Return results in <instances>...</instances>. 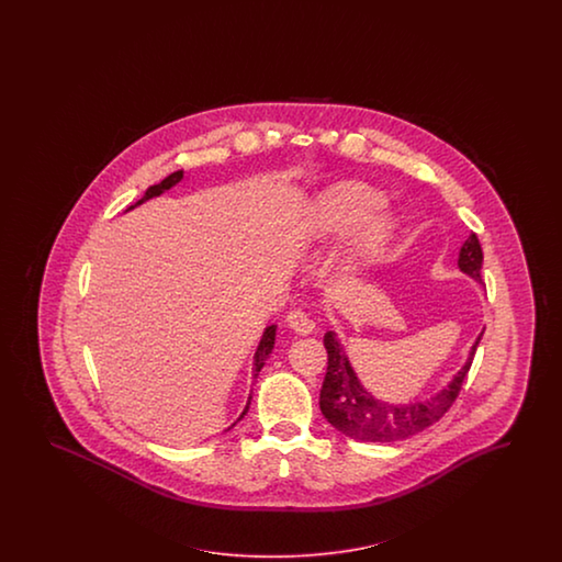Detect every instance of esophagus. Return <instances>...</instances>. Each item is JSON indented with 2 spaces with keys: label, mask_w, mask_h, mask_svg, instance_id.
I'll use <instances>...</instances> for the list:
<instances>
[{
  "label": "esophagus",
  "mask_w": 562,
  "mask_h": 562,
  "mask_svg": "<svg viewBox=\"0 0 562 562\" xmlns=\"http://www.w3.org/2000/svg\"><path fill=\"white\" fill-rule=\"evenodd\" d=\"M286 324L299 336H306L315 329V322L311 319V315H306L305 311H292L286 317Z\"/></svg>",
  "instance_id": "esophagus-1"
}]
</instances>
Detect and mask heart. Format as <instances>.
<instances>
[{"instance_id":"1","label":"heart","mask_w":562,"mask_h":562,"mask_svg":"<svg viewBox=\"0 0 562 562\" xmlns=\"http://www.w3.org/2000/svg\"><path fill=\"white\" fill-rule=\"evenodd\" d=\"M381 191L358 181H341L317 193L308 204L303 238L324 245L353 231L341 247L338 263L344 273H357L379 263L395 237V218L383 207Z\"/></svg>"}]
</instances>
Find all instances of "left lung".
Returning a JSON list of instances; mask_svg holds the SVG:
<instances>
[{
  "mask_svg": "<svg viewBox=\"0 0 562 562\" xmlns=\"http://www.w3.org/2000/svg\"><path fill=\"white\" fill-rule=\"evenodd\" d=\"M482 259L484 257H482L480 240L476 235H470L461 247L458 266L461 272L474 278L477 284H482V278H480ZM482 334L484 331H480V336L474 341L465 364L453 374V379L442 387L441 392L420 402L390 404V402L376 400L373 393L364 390L357 371L352 369L350 360L346 357V350L338 340L336 331H327L324 336L327 373L319 393L322 414L336 430H340L341 435L355 441H404L412 435H418L442 418L445 412L451 408V404L460 395L461 383L472 367Z\"/></svg>",
  "mask_w": 562,
  "mask_h": 562,
  "instance_id": "obj_1",
  "label": "left lung"
}]
</instances>
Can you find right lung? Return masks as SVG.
<instances>
[{"label": "right lung", "mask_w": 562, "mask_h": 562, "mask_svg": "<svg viewBox=\"0 0 562 562\" xmlns=\"http://www.w3.org/2000/svg\"><path fill=\"white\" fill-rule=\"evenodd\" d=\"M181 179H183V170H177V172H172V175H169L167 179H162L158 186H153V188L146 189L144 198H142L137 204L130 205V207H127V212H130V210H134L136 205L144 204V202H148V200H153V198L162 195L165 191H169L170 188H175V186H177ZM273 341H276V325H268V327L263 329V336H261V340H259V346H257L256 350V357H254V379L259 376V371L263 369L266 360H268L270 355H272ZM249 404H251V395H249V400H247V406H245V409L240 412V416H238L237 420H235L233 425L228 426L226 430H231L233 426L237 425L238 420H243V416H245V414H247V409H249Z\"/></svg>", "instance_id": "right-lung-1"}]
</instances>
